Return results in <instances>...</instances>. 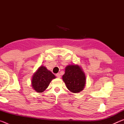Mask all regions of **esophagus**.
Wrapping results in <instances>:
<instances>
[{
    "instance_id": "1",
    "label": "esophagus",
    "mask_w": 124,
    "mask_h": 124,
    "mask_svg": "<svg viewBox=\"0 0 124 124\" xmlns=\"http://www.w3.org/2000/svg\"><path fill=\"white\" fill-rule=\"evenodd\" d=\"M56 76L57 77V78H61V75H60V73H57V74H56Z\"/></svg>"
}]
</instances>
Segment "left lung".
<instances>
[{
	"label": "left lung",
	"mask_w": 124,
	"mask_h": 124,
	"mask_svg": "<svg viewBox=\"0 0 124 124\" xmlns=\"http://www.w3.org/2000/svg\"><path fill=\"white\" fill-rule=\"evenodd\" d=\"M66 87L73 93H79L84 89L86 75L82 68L78 64H69L65 68L62 76Z\"/></svg>",
	"instance_id": "left-lung-1"
}]
</instances>
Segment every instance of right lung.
I'll return each instance as SVG.
<instances>
[{
  "instance_id": "1",
  "label": "right lung",
  "mask_w": 124,
  "mask_h": 124,
  "mask_svg": "<svg viewBox=\"0 0 124 124\" xmlns=\"http://www.w3.org/2000/svg\"><path fill=\"white\" fill-rule=\"evenodd\" d=\"M55 78V75L46 67L41 66L32 77L31 81L32 88L36 92L41 93L47 89L52 80Z\"/></svg>"
}]
</instances>
